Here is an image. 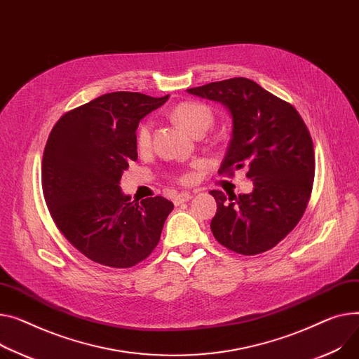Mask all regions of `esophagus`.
I'll return each mask as SVG.
<instances>
[{"label": "esophagus", "mask_w": 359, "mask_h": 359, "mask_svg": "<svg viewBox=\"0 0 359 359\" xmlns=\"http://www.w3.org/2000/svg\"><path fill=\"white\" fill-rule=\"evenodd\" d=\"M192 194L190 192H182V194H177L176 196H175V199H173V203L176 205V206H179V205H182V203H184V202H187V201H190L192 199Z\"/></svg>", "instance_id": "obj_1"}]
</instances>
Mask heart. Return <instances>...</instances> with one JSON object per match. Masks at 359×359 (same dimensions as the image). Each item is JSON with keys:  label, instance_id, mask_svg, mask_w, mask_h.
Returning <instances> with one entry per match:
<instances>
[{"label": "heart", "instance_id": "obj_1", "mask_svg": "<svg viewBox=\"0 0 359 359\" xmlns=\"http://www.w3.org/2000/svg\"><path fill=\"white\" fill-rule=\"evenodd\" d=\"M172 115L182 128H184L186 131H189L194 135L201 131L205 133L212 126V121H213L212 111L209 109V107L201 102L179 104L173 109ZM150 141H151V124L144 123L138 128L137 144L140 149H147L150 146ZM187 179L189 176L184 177V180Z\"/></svg>", "mask_w": 359, "mask_h": 359}]
</instances>
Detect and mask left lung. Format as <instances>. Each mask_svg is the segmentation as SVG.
<instances>
[{
	"label": "left lung",
	"mask_w": 359,
	"mask_h": 359,
	"mask_svg": "<svg viewBox=\"0 0 359 359\" xmlns=\"http://www.w3.org/2000/svg\"><path fill=\"white\" fill-rule=\"evenodd\" d=\"M189 93L222 104L232 133L219 173L248 165L252 192L210 190L218 209L210 221L217 241L255 255L276 247L300 221L315 176L313 142L299 112L251 79L232 78L190 88Z\"/></svg>",
	"instance_id": "1"
}]
</instances>
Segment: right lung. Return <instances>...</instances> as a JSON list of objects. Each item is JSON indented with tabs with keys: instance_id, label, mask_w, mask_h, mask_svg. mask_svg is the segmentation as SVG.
<instances>
[{
	"instance_id": "1",
	"label": "right lung",
	"mask_w": 359,
	"mask_h": 359,
	"mask_svg": "<svg viewBox=\"0 0 359 359\" xmlns=\"http://www.w3.org/2000/svg\"><path fill=\"white\" fill-rule=\"evenodd\" d=\"M169 95L111 92L65 114L43 154L41 184L66 240L98 264L128 269L158 244L173 203L163 196L131 202L119 180L137 160V127Z\"/></svg>"
}]
</instances>
